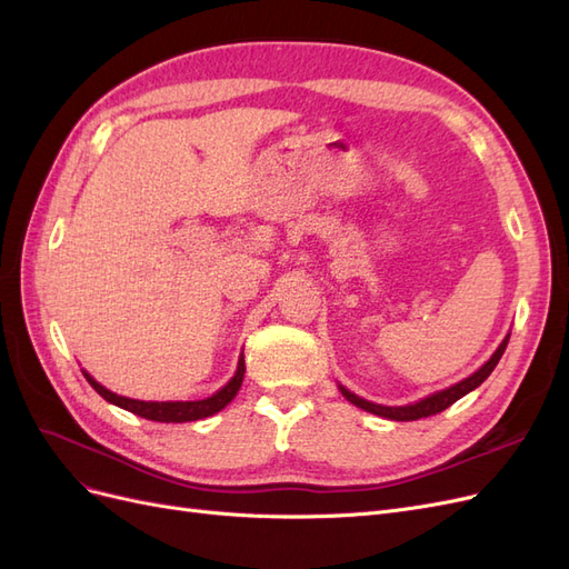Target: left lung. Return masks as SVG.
<instances>
[{"mask_svg":"<svg viewBox=\"0 0 569 569\" xmlns=\"http://www.w3.org/2000/svg\"><path fill=\"white\" fill-rule=\"evenodd\" d=\"M508 339L510 335L501 341V347H498L493 351V356L487 360L485 366H481L477 372H472L470 377H465L462 382L443 389V391H437L432 396H427V399H420L418 403H408V406H380V403H372V401H366L360 399V396H356L353 391H349L347 387L339 385V391L343 393V399L351 401L353 406L363 408L368 412H372V416H380V418H387V420H399V422H410V420H420V418H429V416H437V412L446 410L449 406H453L458 399H462L465 393H470L472 389H477L481 382L487 380V377L493 372V368L498 366V360H501L506 347H508Z\"/></svg>","mask_w":569,"mask_h":569,"instance_id":"obj_1","label":"left lung"}]
</instances>
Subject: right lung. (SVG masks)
Listing matches in <instances>:
<instances>
[{
    "label": "right lung",
    "mask_w": 569,
    "mask_h": 569,
    "mask_svg": "<svg viewBox=\"0 0 569 569\" xmlns=\"http://www.w3.org/2000/svg\"><path fill=\"white\" fill-rule=\"evenodd\" d=\"M244 356H239V363H237V372L232 380L218 389L209 399H201V401H137V399H128V396H118L113 391H109L107 387H101L94 377H90L88 372L82 370L84 380L92 385V389L101 396V399H107L109 403L118 406V408H126L134 416H140L144 420H153V422H192V420H203L213 416V412L226 408L242 387L244 380Z\"/></svg>",
    "instance_id": "1"
}]
</instances>
